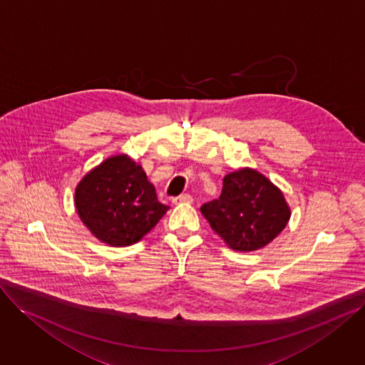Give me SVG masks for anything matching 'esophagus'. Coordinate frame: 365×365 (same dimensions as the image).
I'll return each instance as SVG.
<instances>
[{"label": "esophagus", "mask_w": 365, "mask_h": 365, "mask_svg": "<svg viewBox=\"0 0 365 365\" xmlns=\"http://www.w3.org/2000/svg\"><path fill=\"white\" fill-rule=\"evenodd\" d=\"M192 200H194L192 195H190V194H181V195L173 198V203H174V205H178V203H192Z\"/></svg>", "instance_id": "34e87169"}]
</instances>
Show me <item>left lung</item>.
<instances>
[{
  "label": "left lung",
  "instance_id": "left-lung-1",
  "mask_svg": "<svg viewBox=\"0 0 365 365\" xmlns=\"http://www.w3.org/2000/svg\"><path fill=\"white\" fill-rule=\"evenodd\" d=\"M200 210L226 244L242 252L268 245L290 219L282 192L250 168L227 174L220 197Z\"/></svg>",
  "mask_w": 365,
  "mask_h": 365
}]
</instances>
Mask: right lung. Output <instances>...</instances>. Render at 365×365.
Listing matches in <instances>:
<instances>
[{"instance_id": "add662e5", "label": "right lung", "mask_w": 365, "mask_h": 365, "mask_svg": "<svg viewBox=\"0 0 365 365\" xmlns=\"http://www.w3.org/2000/svg\"><path fill=\"white\" fill-rule=\"evenodd\" d=\"M75 206L93 235L111 247L136 244L170 209L159 203L142 167L126 155L106 159L81 180Z\"/></svg>"}]
</instances>
